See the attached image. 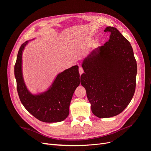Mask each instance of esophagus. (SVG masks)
<instances>
[{"label":"esophagus","mask_w":151,"mask_h":151,"mask_svg":"<svg viewBox=\"0 0 151 151\" xmlns=\"http://www.w3.org/2000/svg\"><path fill=\"white\" fill-rule=\"evenodd\" d=\"M79 74H80V75H81L82 74H83V73L84 72V70H83V67H79Z\"/></svg>","instance_id":"34e87169"}]
</instances>
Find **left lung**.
<instances>
[{
	"mask_svg": "<svg viewBox=\"0 0 151 151\" xmlns=\"http://www.w3.org/2000/svg\"><path fill=\"white\" fill-rule=\"evenodd\" d=\"M104 45L94 50L83 63L81 83L86 91L91 110L98 118L122 113L134 96L137 65L130 42L116 28Z\"/></svg>",
	"mask_w": 151,
	"mask_h": 151,
	"instance_id": "left-lung-1",
	"label": "left lung"
}]
</instances>
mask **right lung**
Masks as SVG:
<instances>
[{"mask_svg":"<svg viewBox=\"0 0 151 151\" xmlns=\"http://www.w3.org/2000/svg\"><path fill=\"white\" fill-rule=\"evenodd\" d=\"M28 42L21 45L14 66L17 90L21 102L29 113L40 121L62 122L69 114L73 94L80 84L79 67L72 66L58 74L45 92L35 95L31 94L26 88L22 72V51Z\"/></svg>","mask_w":151,"mask_h":151,"instance_id":"1","label":"right lung"}]
</instances>
